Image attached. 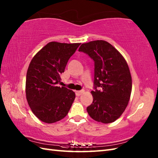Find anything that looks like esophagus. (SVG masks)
Instances as JSON below:
<instances>
[{
  "label": "esophagus",
  "instance_id": "obj_1",
  "mask_svg": "<svg viewBox=\"0 0 158 158\" xmlns=\"http://www.w3.org/2000/svg\"><path fill=\"white\" fill-rule=\"evenodd\" d=\"M84 92V90L82 89V90H80V91H76L75 94H76V96H81L82 94Z\"/></svg>",
  "mask_w": 158,
  "mask_h": 158
}]
</instances>
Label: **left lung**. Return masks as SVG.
<instances>
[{
  "label": "left lung",
  "mask_w": 158,
  "mask_h": 158,
  "mask_svg": "<svg viewBox=\"0 0 158 158\" xmlns=\"http://www.w3.org/2000/svg\"><path fill=\"white\" fill-rule=\"evenodd\" d=\"M79 52L94 61L95 90L91 92L93 102L87 111L96 122H115L125 110L132 92V77L126 60L112 45L102 40L83 43Z\"/></svg>",
  "instance_id": "obj_1"
}]
</instances>
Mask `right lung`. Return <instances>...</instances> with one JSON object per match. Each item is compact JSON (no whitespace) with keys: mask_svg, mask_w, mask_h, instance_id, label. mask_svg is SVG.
Returning a JSON list of instances; mask_svg holds the SVG:
<instances>
[{"mask_svg":"<svg viewBox=\"0 0 158 158\" xmlns=\"http://www.w3.org/2000/svg\"><path fill=\"white\" fill-rule=\"evenodd\" d=\"M81 43L50 42L33 57L26 73V95L29 106L42 122L52 123L68 114L75 94L58 86L69 58Z\"/></svg>","mask_w":158,"mask_h":158,"instance_id":"add662e5","label":"right lung"}]
</instances>
